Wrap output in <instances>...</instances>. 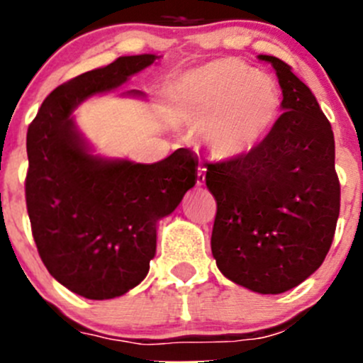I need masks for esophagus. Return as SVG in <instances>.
I'll use <instances>...</instances> for the list:
<instances>
[{"instance_id":"34e87169","label":"esophagus","mask_w":363,"mask_h":363,"mask_svg":"<svg viewBox=\"0 0 363 363\" xmlns=\"http://www.w3.org/2000/svg\"><path fill=\"white\" fill-rule=\"evenodd\" d=\"M196 184L199 186L205 184V167L202 163L199 164V172H196Z\"/></svg>"}]
</instances>
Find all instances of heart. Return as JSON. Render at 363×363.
<instances>
[{"label":"heart","mask_w":363,"mask_h":363,"mask_svg":"<svg viewBox=\"0 0 363 363\" xmlns=\"http://www.w3.org/2000/svg\"><path fill=\"white\" fill-rule=\"evenodd\" d=\"M281 96L270 77L237 60H219L186 73L175 108L182 123L202 130L212 158L237 161L258 151L279 113Z\"/></svg>","instance_id":"b5f03b06"}]
</instances>
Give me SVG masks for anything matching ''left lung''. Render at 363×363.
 <instances>
[{"label":"left lung","mask_w":363,"mask_h":363,"mask_svg":"<svg viewBox=\"0 0 363 363\" xmlns=\"http://www.w3.org/2000/svg\"><path fill=\"white\" fill-rule=\"evenodd\" d=\"M283 101L269 138L251 156L205 163L218 203L211 247L226 279L262 295L298 286L323 263L340 208L332 126L309 87L284 61Z\"/></svg>","instance_id":"obj_1"}]
</instances>
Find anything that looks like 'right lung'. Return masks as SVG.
<instances>
[{
    "instance_id": "1",
    "label": "right lung",
    "mask_w": 363,
    "mask_h": 363,
    "mask_svg": "<svg viewBox=\"0 0 363 363\" xmlns=\"http://www.w3.org/2000/svg\"><path fill=\"white\" fill-rule=\"evenodd\" d=\"M161 56H123L75 77L43 100L28 128L26 203L50 276L91 300L140 284L156 255L158 223L196 182L199 158L177 149L156 163L105 158L80 133V104L124 86ZM121 96L145 98L130 89Z\"/></svg>"
}]
</instances>
